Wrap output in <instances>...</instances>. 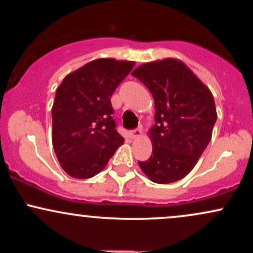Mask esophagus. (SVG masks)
Returning a JSON list of instances; mask_svg holds the SVG:
<instances>
[{
  "mask_svg": "<svg viewBox=\"0 0 253 253\" xmlns=\"http://www.w3.org/2000/svg\"><path fill=\"white\" fill-rule=\"evenodd\" d=\"M141 134H143V130H141V128H136L130 132V136H132L133 139L139 138V136H141Z\"/></svg>",
  "mask_w": 253,
  "mask_h": 253,
  "instance_id": "esophagus-1",
  "label": "esophagus"
}]
</instances>
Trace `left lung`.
<instances>
[{
    "label": "left lung",
    "mask_w": 253,
    "mask_h": 253,
    "mask_svg": "<svg viewBox=\"0 0 253 253\" xmlns=\"http://www.w3.org/2000/svg\"><path fill=\"white\" fill-rule=\"evenodd\" d=\"M155 100L149 134L152 155L139 167L152 182L169 184L194 169L210 144L217 114L210 88L176 58L145 63L132 72Z\"/></svg>",
    "instance_id": "8db88e82"
}]
</instances>
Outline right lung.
<instances>
[{"label": "right lung", "mask_w": 253, "mask_h": 253, "mask_svg": "<svg viewBox=\"0 0 253 253\" xmlns=\"http://www.w3.org/2000/svg\"><path fill=\"white\" fill-rule=\"evenodd\" d=\"M134 62L100 58L71 72L58 86L52 107V144L63 170L74 178L101 172L124 138L110 96Z\"/></svg>", "instance_id": "add662e5"}]
</instances>
